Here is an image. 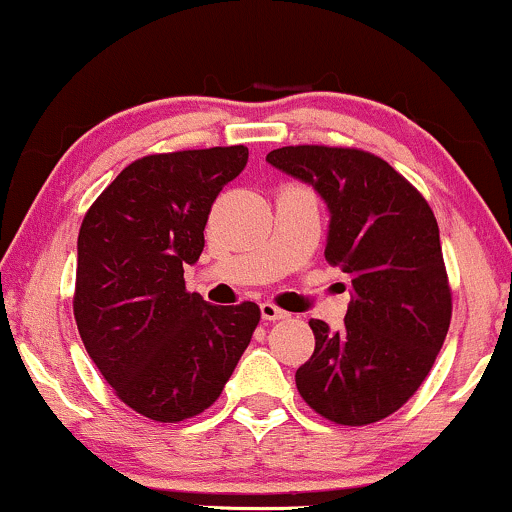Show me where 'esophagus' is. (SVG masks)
I'll list each match as a JSON object with an SVG mask.
<instances>
[{"label": "esophagus", "mask_w": 512, "mask_h": 512, "mask_svg": "<svg viewBox=\"0 0 512 512\" xmlns=\"http://www.w3.org/2000/svg\"><path fill=\"white\" fill-rule=\"evenodd\" d=\"M260 313H262V320H269V322L286 320V317H289V313H286V310H281L279 305H274V303H269V301L260 305Z\"/></svg>", "instance_id": "34e87169"}]
</instances>
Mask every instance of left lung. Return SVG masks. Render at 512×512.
<instances>
[{"instance_id": "obj_1", "label": "left lung", "mask_w": 512, "mask_h": 512, "mask_svg": "<svg viewBox=\"0 0 512 512\" xmlns=\"http://www.w3.org/2000/svg\"><path fill=\"white\" fill-rule=\"evenodd\" d=\"M330 207L325 260L351 276L344 327L310 320L315 351L296 370L310 409L342 426L395 414L431 373L452 317V291L433 209L380 156L301 144L267 154Z\"/></svg>"}]
</instances>
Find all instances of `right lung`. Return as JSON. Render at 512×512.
I'll return each mask as SVG.
<instances>
[{
    "label": "right lung",
    "mask_w": 512,
    "mask_h": 512,
    "mask_svg": "<svg viewBox=\"0 0 512 512\" xmlns=\"http://www.w3.org/2000/svg\"><path fill=\"white\" fill-rule=\"evenodd\" d=\"M245 163L243 144L137 158L81 221V342L117 399L151 421L209 409L260 322L257 303L209 305L182 276L202 255L211 204Z\"/></svg>",
    "instance_id": "obj_1"
}]
</instances>
